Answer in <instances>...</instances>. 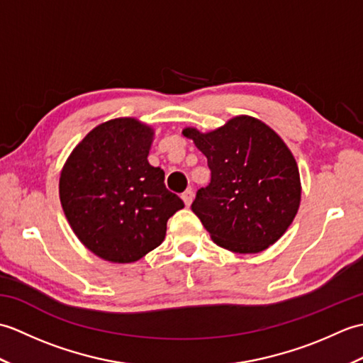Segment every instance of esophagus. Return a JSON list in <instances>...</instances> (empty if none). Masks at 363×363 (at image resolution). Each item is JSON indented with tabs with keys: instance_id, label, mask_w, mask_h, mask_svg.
<instances>
[{
	"instance_id": "34e87169",
	"label": "esophagus",
	"mask_w": 363,
	"mask_h": 363,
	"mask_svg": "<svg viewBox=\"0 0 363 363\" xmlns=\"http://www.w3.org/2000/svg\"><path fill=\"white\" fill-rule=\"evenodd\" d=\"M194 196H195V194H194V190H191V189H187L182 194V199H184V203H186L187 207L191 204V201H194Z\"/></svg>"
}]
</instances>
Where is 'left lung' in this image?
<instances>
[{
  "instance_id": "obj_1",
  "label": "left lung",
  "mask_w": 363,
  "mask_h": 363,
  "mask_svg": "<svg viewBox=\"0 0 363 363\" xmlns=\"http://www.w3.org/2000/svg\"><path fill=\"white\" fill-rule=\"evenodd\" d=\"M184 135L207 157L211 182L196 191L191 211L218 246L254 254L279 240L291 225L301 199L296 160L272 128L252 117Z\"/></svg>"
}]
</instances>
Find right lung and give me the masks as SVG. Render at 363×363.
<instances>
[{
    "label": "right lung",
    "mask_w": 363,
    "mask_h": 363,
    "mask_svg": "<svg viewBox=\"0 0 363 363\" xmlns=\"http://www.w3.org/2000/svg\"><path fill=\"white\" fill-rule=\"evenodd\" d=\"M152 129L134 118L96 126L73 150L59 195L73 233L104 260L129 264L164 242L182 199L148 162Z\"/></svg>",
    "instance_id": "add662e5"
}]
</instances>
